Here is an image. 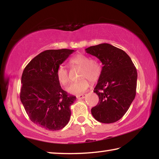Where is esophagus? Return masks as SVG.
<instances>
[{"label":"esophagus","instance_id":"esophagus-1","mask_svg":"<svg viewBox=\"0 0 159 159\" xmlns=\"http://www.w3.org/2000/svg\"><path fill=\"white\" fill-rule=\"evenodd\" d=\"M86 96V94H81V95H79V96H77L76 98L78 99H84Z\"/></svg>","mask_w":159,"mask_h":159}]
</instances>
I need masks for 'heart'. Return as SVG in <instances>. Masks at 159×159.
I'll use <instances>...</instances> for the list:
<instances>
[{"label":"heart","mask_w":159,"mask_h":159,"mask_svg":"<svg viewBox=\"0 0 159 159\" xmlns=\"http://www.w3.org/2000/svg\"><path fill=\"white\" fill-rule=\"evenodd\" d=\"M73 66H76L81 68L79 81L74 82L67 88L68 93L79 95L84 93L89 86V79L91 82L98 80L102 73V66L101 63L96 60H91L89 56L84 54H78L73 56L70 60ZM57 79L63 86H66L69 82L68 72L63 66H60L56 70ZM87 79H86L85 78Z\"/></svg>","instance_id":"heart-1"}]
</instances>
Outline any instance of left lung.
Masks as SVG:
<instances>
[{"mask_svg":"<svg viewBox=\"0 0 159 159\" xmlns=\"http://www.w3.org/2000/svg\"><path fill=\"white\" fill-rule=\"evenodd\" d=\"M87 53L102 63V73L95 87L99 101L91 108L96 120L111 124L120 119L135 98L137 70L129 55L108 43H101L86 49Z\"/></svg>","mask_w":159,"mask_h":159,"instance_id":"8db88e82","label":"left lung"}]
</instances>
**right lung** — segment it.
Here are the masks:
<instances>
[{
    "label": "right lung",
    "instance_id": "add662e5",
    "mask_svg": "<svg viewBox=\"0 0 159 159\" xmlns=\"http://www.w3.org/2000/svg\"><path fill=\"white\" fill-rule=\"evenodd\" d=\"M74 50H46L23 70L20 98L31 121L49 131H58L69 121L70 106L76 97L61 89L56 70Z\"/></svg>",
    "mask_w": 159,
    "mask_h": 159
}]
</instances>
